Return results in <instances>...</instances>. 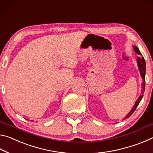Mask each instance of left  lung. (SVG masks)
<instances>
[{"instance_id": "1", "label": "left lung", "mask_w": 153, "mask_h": 153, "mask_svg": "<svg viewBox=\"0 0 153 153\" xmlns=\"http://www.w3.org/2000/svg\"><path fill=\"white\" fill-rule=\"evenodd\" d=\"M133 48L134 49V51H136L137 54L140 55V56H142V53H140V50L138 49V48H137V47L134 46ZM137 66H138V68H139V71H140V74H141L142 78L143 79V83H142V86L141 94H140V96H139L138 98H137V101L136 102V103H135V104H134V106H133V108H132L131 111H130V112H129L128 114H127V116L125 117V119L129 118V117L134 113L135 110L136 109L137 106H138V104H140V101H141L142 97H143V94H144V89H145V74H146V62H145V59H144L143 56H140V57H137Z\"/></svg>"}]
</instances>
